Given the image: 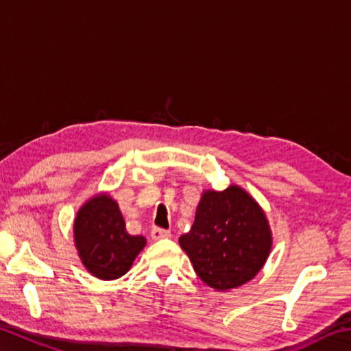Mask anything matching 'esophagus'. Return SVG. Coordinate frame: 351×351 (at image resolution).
<instances>
[{
    "mask_svg": "<svg viewBox=\"0 0 351 351\" xmlns=\"http://www.w3.org/2000/svg\"><path fill=\"white\" fill-rule=\"evenodd\" d=\"M171 234L170 230H165L161 228H153L152 229V239L153 240H162V239H169Z\"/></svg>",
    "mask_w": 351,
    "mask_h": 351,
    "instance_id": "esophagus-1",
    "label": "esophagus"
}]
</instances>
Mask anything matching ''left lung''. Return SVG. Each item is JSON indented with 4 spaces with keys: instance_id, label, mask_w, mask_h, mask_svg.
Masks as SVG:
<instances>
[{
    "instance_id": "left-lung-1",
    "label": "left lung",
    "mask_w": 351,
    "mask_h": 351,
    "mask_svg": "<svg viewBox=\"0 0 351 351\" xmlns=\"http://www.w3.org/2000/svg\"><path fill=\"white\" fill-rule=\"evenodd\" d=\"M180 245L201 280L228 291L258 274L271 252L272 235L257 201L232 184L223 192L206 190L192 229L180 237Z\"/></svg>"
}]
</instances>
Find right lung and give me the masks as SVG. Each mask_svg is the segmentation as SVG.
<instances>
[{
    "instance_id": "right-lung-1",
    "label": "right lung",
    "mask_w": 351,
    "mask_h": 351,
    "mask_svg": "<svg viewBox=\"0 0 351 351\" xmlns=\"http://www.w3.org/2000/svg\"><path fill=\"white\" fill-rule=\"evenodd\" d=\"M74 241L85 268L102 280L127 274L147 243L142 235L127 232L121 209L106 193L88 199L77 212Z\"/></svg>"
}]
</instances>
